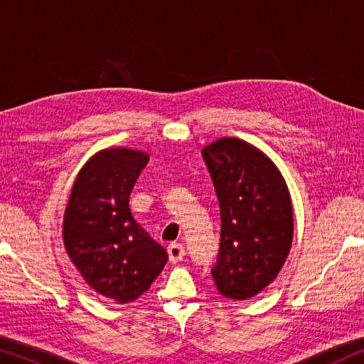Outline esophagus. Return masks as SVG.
Segmentation results:
<instances>
[{
  "label": "esophagus",
  "instance_id": "obj_1",
  "mask_svg": "<svg viewBox=\"0 0 364 364\" xmlns=\"http://www.w3.org/2000/svg\"><path fill=\"white\" fill-rule=\"evenodd\" d=\"M184 254H186V250H184V247L181 244H170L168 245V257H170V262L171 263H178L183 260Z\"/></svg>",
  "mask_w": 364,
  "mask_h": 364
}]
</instances>
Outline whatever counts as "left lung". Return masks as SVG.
Wrapping results in <instances>:
<instances>
[{"label":"left lung","mask_w":364,"mask_h":364,"mask_svg":"<svg viewBox=\"0 0 364 364\" xmlns=\"http://www.w3.org/2000/svg\"><path fill=\"white\" fill-rule=\"evenodd\" d=\"M202 157L221 217L215 286L228 299L254 297L278 276L291 249V196L273 162L241 139L215 141Z\"/></svg>","instance_id":"left-lung-1"}]
</instances>
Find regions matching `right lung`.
Instances as JSON below:
<instances>
[{
	"mask_svg": "<svg viewBox=\"0 0 364 364\" xmlns=\"http://www.w3.org/2000/svg\"><path fill=\"white\" fill-rule=\"evenodd\" d=\"M147 162V154L125 147L97 152L73 183L64 215L70 260L97 294L119 304L144 294L168 260L128 204Z\"/></svg>",
	"mask_w": 364,
	"mask_h": 364,
	"instance_id": "add662e5",
	"label": "right lung"
}]
</instances>
